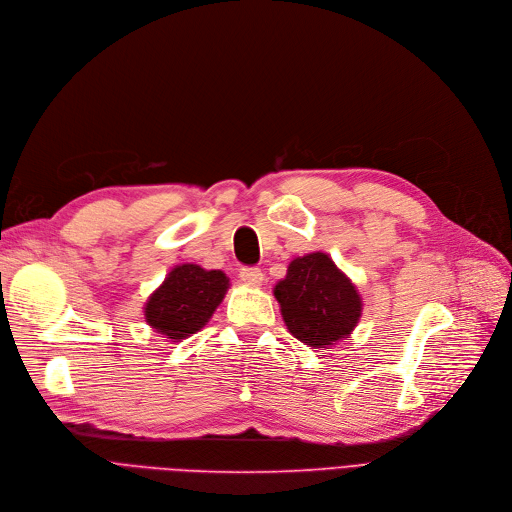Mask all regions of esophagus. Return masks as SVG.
Instances as JSON below:
<instances>
[{
	"label": "esophagus",
	"instance_id": "1",
	"mask_svg": "<svg viewBox=\"0 0 512 512\" xmlns=\"http://www.w3.org/2000/svg\"><path fill=\"white\" fill-rule=\"evenodd\" d=\"M239 279L246 283L248 287H260L264 281V275L260 269H241Z\"/></svg>",
	"mask_w": 512,
	"mask_h": 512
}]
</instances>
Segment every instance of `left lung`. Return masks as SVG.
Here are the masks:
<instances>
[{
	"instance_id": "8db88e82",
	"label": "left lung",
	"mask_w": 512,
	"mask_h": 512,
	"mask_svg": "<svg viewBox=\"0 0 512 512\" xmlns=\"http://www.w3.org/2000/svg\"><path fill=\"white\" fill-rule=\"evenodd\" d=\"M273 294L289 333L310 348H329L348 337L362 314L356 285L325 252L291 260Z\"/></svg>"
}]
</instances>
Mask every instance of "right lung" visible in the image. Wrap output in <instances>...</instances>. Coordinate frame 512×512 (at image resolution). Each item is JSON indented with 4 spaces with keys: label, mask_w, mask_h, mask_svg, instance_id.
I'll use <instances>...</instances> for the list:
<instances>
[{
    "label": "right lung",
    "mask_w": 512,
    "mask_h": 512,
    "mask_svg": "<svg viewBox=\"0 0 512 512\" xmlns=\"http://www.w3.org/2000/svg\"><path fill=\"white\" fill-rule=\"evenodd\" d=\"M227 289L229 277L223 271L177 264L145 302V323L170 342H181L210 321Z\"/></svg>",
    "instance_id": "add662e5"
}]
</instances>
